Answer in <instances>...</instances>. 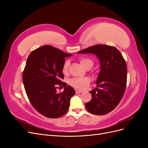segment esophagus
<instances>
[{
    "instance_id": "1",
    "label": "esophagus",
    "mask_w": 148,
    "mask_h": 148,
    "mask_svg": "<svg viewBox=\"0 0 148 148\" xmlns=\"http://www.w3.org/2000/svg\"><path fill=\"white\" fill-rule=\"evenodd\" d=\"M75 92H76V94H80V93L83 92L82 91H80V90H76Z\"/></svg>"
}]
</instances>
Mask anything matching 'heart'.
I'll return each instance as SVG.
<instances>
[{
	"instance_id": "1",
	"label": "heart",
	"mask_w": 148,
	"mask_h": 148,
	"mask_svg": "<svg viewBox=\"0 0 148 148\" xmlns=\"http://www.w3.org/2000/svg\"><path fill=\"white\" fill-rule=\"evenodd\" d=\"M79 61L80 64L84 67V69H88L91 68L93 65V62L92 60H91L89 58L86 57H82L79 59ZM70 65V62L68 60H66L63 65V67H62V71L64 73H66L67 70H68L69 66ZM90 80L87 77L84 78H74L71 79L70 81V83L73 86V87L79 89H84L86 88L89 83Z\"/></svg>"
}]
</instances>
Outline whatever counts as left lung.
<instances>
[{
    "mask_svg": "<svg viewBox=\"0 0 148 148\" xmlns=\"http://www.w3.org/2000/svg\"><path fill=\"white\" fill-rule=\"evenodd\" d=\"M78 53L95 54L101 64L96 80L97 88L89 91L92 99L85 104V107L88 112L95 115L109 113L118 106L126 89V62L117 48L105 44L92 46Z\"/></svg>",
    "mask_w": 148,
    "mask_h": 148,
    "instance_id": "obj_1",
    "label": "left lung"
}]
</instances>
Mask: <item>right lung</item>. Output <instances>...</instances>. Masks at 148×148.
<instances>
[{
	"mask_svg": "<svg viewBox=\"0 0 148 148\" xmlns=\"http://www.w3.org/2000/svg\"><path fill=\"white\" fill-rule=\"evenodd\" d=\"M71 54L49 45L40 47L30 53L23 72V82L31 105L48 118H59L68 111L74 89L62 82L65 58ZM58 86L64 91L58 93Z\"/></svg>",
	"mask_w": 148,
	"mask_h": 148,
	"instance_id": "right-lung-1",
	"label": "right lung"
}]
</instances>
